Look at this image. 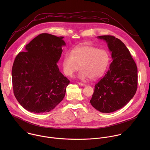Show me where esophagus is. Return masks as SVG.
Returning <instances> with one entry per match:
<instances>
[{
	"label": "esophagus",
	"instance_id": "1",
	"mask_svg": "<svg viewBox=\"0 0 150 150\" xmlns=\"http://www.w3.org/2000/svg\"><path fill=\"white\" fill-rule=\"evenodd\" d=\"M78 84L80 85V86H81V87H85V86H86V85L84 84V83H81V82H78Z\"/></svg>",
	"mask_w": 150,
	"mask_h": 150
}]
</instances>
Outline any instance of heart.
<instances>
[{
    "instance_id": "heart-1",
    "label": "heart",
    "mask_w": 150,
    "mask_h": 150,
    "mask_svg": "<svg viewBox=\"0 0 150 150\" xmlns=\"http://www.w3.org/2000/svg\"><path fill=\"white\" fill-rule=\"evenodd\" d=\"M110 57L105 50L91 46L76 47L65 53L63 59L62 67L65 74L71 76L79 68L78 78L84 80L91 79L101 76L108 68Z\"/></svg>"
}]
</instances>
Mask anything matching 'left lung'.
Returning <instances> with one entry per match:
<instances>
[{
  "label": "left lung",
  "mask_w": 150,
  "mask_h": 150,
  "mask_svg": "<svg viewBox=\"0 0 150 150\" xmlns=\"http://www.w3.org/2000/svg\"><path fill=\"white\" fill-rule=\"evenodd\" d=\"M108 45L112 53L109 70L95 85L91 104L101 113L122 109L134 97L138 85L136 63L123 42L112 35L98 36Z\"/></svg>",
  "instance_id": "1"
}]
</instances>
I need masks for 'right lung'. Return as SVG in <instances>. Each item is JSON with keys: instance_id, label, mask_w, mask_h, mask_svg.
I'll return each mask as SVG.
<instances>
[{"instance_id": "1", "label": "right lung", "mask_w": 150, "mask_h": 150, "mask_svg": "<svg viewBox=\"0 0 150 150\" xmlns=\"http://www.w3.org/2000/svg\"><path fill=\"white\" fill-rule=\"evenodd\" d=\"M63 37L42 33L16 56L12 69L14 95L23 108L35 113L49 112L65 97L68 79L60 72L57 63Z\"/></svg>"}]
</instances>
